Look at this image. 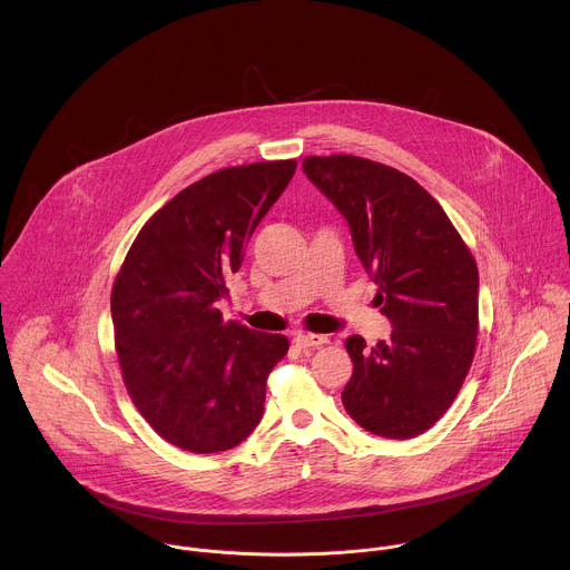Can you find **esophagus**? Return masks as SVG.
<instances>
[{
    "label": "esophagus",
    "instance_id": "34e87169",
    "mask_svg": "<svg viewBox=\"0 0 570 570\" xmlns=\"http://www.w3.org/2000/svg\"><path fill=\"white\" fill-rule=\"evenodd\" d=\"M295 344L299 346V348H320V346H324V344H328V337H324V335H315V333H297L295 335Z\"/></svg>",
    "mask_w": 570,
    "mask_h": 570
}]
</instances>
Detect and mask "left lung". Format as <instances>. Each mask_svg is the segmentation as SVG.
Segmentation results:
<instances>
[{"label":"left lung","instance_id":"1","mask_svg":"<svg viewBox=\"0 0 570 570\" xmlns=\"http://www.w3.org/2000/svg\"><path fill=\"white\" fill-rule=\"evenodd\" d=\"M302 168L348 219L375 302L393 324L391 340L373 348L360 335L346 340L353 375L344 409L373 435L417 438L451 409L475 357V257L406 173L355 155H313Z\"/></svg>","mask_w":570,"mask_h":570}]
</instances>
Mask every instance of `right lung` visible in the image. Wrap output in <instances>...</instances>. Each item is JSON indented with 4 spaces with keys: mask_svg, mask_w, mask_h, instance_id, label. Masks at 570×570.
<instances>
[{
    "mask_svg": "<svg viewBox=\"0 0 570 570\" xmlns=\"http://www.w3.org/2000/svg\"><path fill=\"white\" fill-rule=\"evenodd\" d=\"M295 168V159L255 161L190 184L141 226L115 277L121 380L150 429L181 451H230L264 415L266 380L288 340L224 322L215 302Z\"/></svg>",
    "mask_w": 570,
    "mask_h": 570,
    "instance_id": "right-lung-1",
    "label": "right lung"
}]
</instances>
